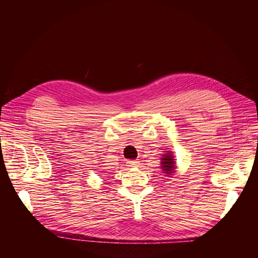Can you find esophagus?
<instances>
[{
    "label": "esophagus",
    "mask_w": 258,
    "mask_h": 258,
    "mask_svg": "<svg viewBox=\"0 0 258 258\" xmlns=\"http://www.w3.org/2000/svg\"><path fill=\"white\" fill-rule=\"evenodd\" d=\"M139 161L138 160H130V161H127V164H128V166H131V167H135V166H138L139 165Z\"/></svg>",
    "instance_id": "obj_1"
}]
</instances>
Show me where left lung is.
Returning <instances> with one entry per match:
<instances>
[{
  "label": "left lung",
  "mask_w": 258,
  "mask_h": 258,
  "mask_svg": "<svg viewBox=\"0 0 258 258\" xmlns=\"http://www.w3.org/2000/svg\"><path fill=\"white\" fill-rule=\"evenodd\" d=\"M162 168L164 169L165 174H172L175 167L173 156L169 153H167V154H164V158H162Z\"/></svg>",
  "instance_id": "left-lung-1"
}]
</instances>
